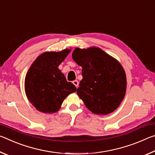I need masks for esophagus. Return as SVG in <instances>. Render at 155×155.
Segmentation results:
<instances>
[{"label": "esophagus", "instance_id": "esophagus-1", "mask_svg": "<svg viewBox=\"0 0 155 155\" xmlns=\"http://www.w3.org/2000/svg\"><path fill=\"white\" fill-rule=\"evenodd\" d=\"M72 83H73V84H74V85L76 86V87H78V85H79V83H78V81L75 80V81H73Z\"/></svg>", "mask_w": 155, "mask_h": 155}]
</instances>
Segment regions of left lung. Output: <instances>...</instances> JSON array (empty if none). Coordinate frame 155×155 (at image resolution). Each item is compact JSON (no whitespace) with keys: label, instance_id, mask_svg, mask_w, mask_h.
Returning <instances> with one entry per match:
<instances>
[{"label":"left lung","instance_id":"left-lung-1","mask_svg":"<svg viewBox=\"0 0 155 155\" xmlns=\"http://www.w3.org/2000/svg\"><path fill=\"white\" fill-rule=\"evenodd\" d=\"M72 56L82 67L83 79L77 92L86 107L98 115L114 111L127 90L126 74L120 62L97 47L76 48Z\"/></svg>","mask_w":155,"mask_h":155}]
</instances>
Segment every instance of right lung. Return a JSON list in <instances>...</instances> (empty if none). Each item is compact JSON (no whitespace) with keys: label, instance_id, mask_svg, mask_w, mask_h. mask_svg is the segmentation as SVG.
<instances>
[{"label":"right lung","instance_id":"right-lung-1","mask_svg":"<svg viewBox=\"0 0 155 155\" xmlns=\"http://www.w3.org/2000/svg\"><path fill=\"white\" fill-rule=\"evenodd\" d=\"M71 49L44 52L31 65L25 81V93L36 109L52 114L59 111L65 98L77 87L68 82L58 67Z\"/></svg>","mask_w":155,"mask_h":155}]
</instances>
